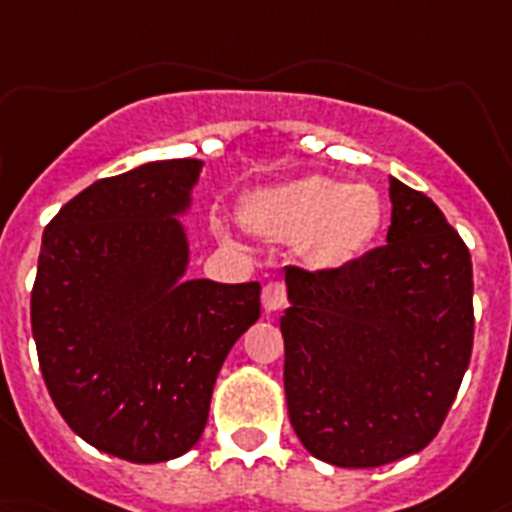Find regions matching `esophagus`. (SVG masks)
I'll list each match as a JSON object with an SVG mask.
<instances>
[{
    "mask_svg": "<svg viewBox=\"0 0 512 512\" xmlns=\"http://www.w3.org/2000/svg\"><path fill=\"white\" fill-rule=\"evenodd\" d=\"M286 306V286L283 281H268L262 288V309L278 311Z\"/></svg>",
    "mask_w": 512,
    "mask_h": 512,
    "instance_id": "1",
    "label": "esophagus"
}]
</instances>
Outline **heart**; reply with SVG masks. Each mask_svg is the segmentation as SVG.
<instances>
[{
	"instance_id": "heart-1",
	"label": "heart",
	"mask_w": 512,
	"mask_h": 512,
	"mask_svg": "<svg viewBox=\"0 0 512 512\" xmlns=\"http://www.w3.org/2000/svg\"><path fill=\"white\" fill-rule=\"evenodd\" d=\"M242 221L265 237H299L309 265L337 270L358 260L376 237L381 198L363 182L301 175L247 195Z\"/></svg>"
}]
</instances>
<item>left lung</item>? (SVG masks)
I'll list each match as a JSON object with an SVG mask.
<instances>
[{
	"mask_svg": "<svg viewBox=\"0 0 512 512\" xmlns=\"http://www.w3.org/2000/svg\"><path fill=\"white\" fill-rule=\"evenodd\" d=\"M386 244L337 270L286 268V404L306 451L373 469L433 441L474 342L471 257L428 195L389 177Z\"/></svg>",
	"mask_w": 512,
	"mask_h": 512,
	"instance_id": "left-lung-1",
	"label": "left lung"
}]
</instances>
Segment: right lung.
<instances>
[{"instance_id":"obj_1","label":"right lung","mask_w":512,"mask_h":512,"mask_svg":"<svg viewBox=\"0 0 512 512\" xmlns=\"http://www.w3.org/2000/svg\"><path fill=\"white\" fill-rule=\"evenodd\" d=\"M201 159L146 162L71 198L43 231L30 322L43 379L74 433L159 464L198 443L216 376L260 319V283L188 281Z\"/></svg>"}]
</instances>
